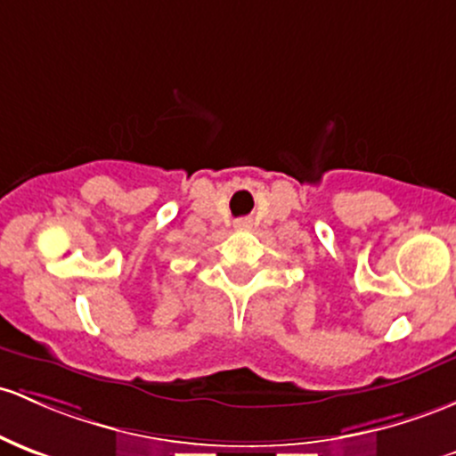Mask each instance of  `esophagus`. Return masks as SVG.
I'll use <instances>...</instances> for the list:
<instances>
[{"label":"esophagus","mask_w":456,"mask_h":456,"mask_svg":"<svg viewBox=\"0 0 456 456\" xmlns=\"http://www.w3.org/2000/svg\"><path fill=\"white\" fill-rule=\"evenodd\" d=\"M236 227H238V229H248V223H247V220H240Z\"/></svg>","instance_id":"34e87169"}]
</instances>
